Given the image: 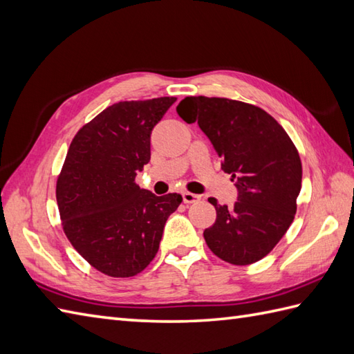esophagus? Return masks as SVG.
Instances as JSON below:
<instances>
[{
  "mask_svg": "<svg viewBox=\"0 0 354 354\" xmlns=\"http://www.w3.org/2000/svg\"><path fill=\"white\" fill-rule=\"evenodd\" d=\"M183 199H184V203H194V202H199L201 201V196L199 194H194V193L184 192L183 193Z\"/></svg>",
  "mask_w": 354,
  "mask_h": 354,
  "instance_id": "1",
  "label": "esophagus"
}]
</instances>
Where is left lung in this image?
Segmentation results:
<instances>
[{"label": "left lung", "mask_w": 354, "mask_h": 354, "mask_svg": "<svg viewBox=\"0 0 354 354\" xmlns=\"http://www.w3.org/2000/svg\"><path fill=\"white\" fill-rule=\"evenodd\" d=\"M179 118L209 138L221 169L236 187L234 207L216 199L217 218L203 236L211 252L234 266L264 258L291 226L301 188V161L285 129L268 113L226 97L188 96Z\"/></svg>", "instance_id": "8db88e82"}]
</instances>
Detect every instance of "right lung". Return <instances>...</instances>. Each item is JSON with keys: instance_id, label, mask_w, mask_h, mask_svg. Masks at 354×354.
Wrapping results in <instances>:
<instances>
[{"instance_id": "right-lung-1", "label": "right lung", "mask_w": 354, "mask_h": 354, "mask_svg": "<svg viewBox=\"0 0 354 354\" xmlns=\"http://www.w3.org/2000/svg\"><path fill=\"white\" fill-rule=\"evenodd\" d=\"M176 97L113 104L73 137L57 180L63 229L90 266L111 277L143 271L183 196L134 180L151 160V134Z\"/></svg>"}]
</instances>
